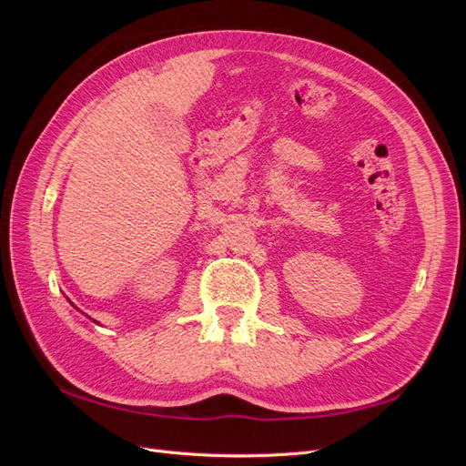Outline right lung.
Returning <instances> with one entry per match:
<instances>
[{"instance_id":"add662e5","label":"right lung","mask_w":466,"mask_h":466,"mask_svg":"<svg viewBox=\"0 0 466 466\" xmlns=\"http://www.w3.org/2000/svg\"><path fill=\"white\" fill-rule=\"evenodd\" d=\"M93 322H96V320H93Z\"/></svg>"}]
</instances>
